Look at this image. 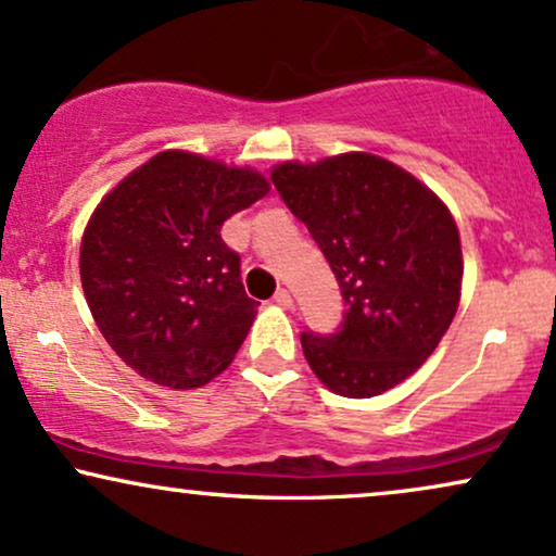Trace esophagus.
I'll list each match as a JSON object with an SVG mask.
<instances>
[{"label": "esophagus", "mask_w": 556, "mask_h": 556, "mask_svg": "<svg viewBox=\"0 0 556 556\" xmlns=\"http://www.w3.org/2000/svg\"><path fill=\"white\" fill-rule=\"evenodd\" d=\"M276 304L278 306H283V309H291L293 306V296L286 289H280L278 293H276Z\"/></svg>", "instance_id": "obj_1"}]
</instances>
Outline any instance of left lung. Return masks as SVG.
I'll use <instances>...</instances> for the list:
<instances>
[{"mask_svg": "<svg viewBox=\"0 0 556 556\" xmlns=\"http://www.w3.org/2000/svg\"><path fill=\"white\" fill-rule=\"evenodd\" d=\"M270 177L317 239L348 304L340 332L301 334L306 363L340 396L389 392L433 355L462 301V237L448 205L368 152L286 160Z\"/></svg>", "mask_w": 556, "mask_h": 556, "instance_id": "1", "label": "left lung"}]
</instances>
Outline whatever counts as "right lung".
Listing matches in <instances>:
<instances>
[{"mask_svg": "<svg viewBox=\"0 0 556 556\" xmlns=\"http://www.w3.org/2000/svg\"><path fill=\"white\" fill-rule=\"evenodd\" d=\"M270 193L252 167L164 149L98 203L79 244L94 325L143 379L195 389L229 368L257 317L222 224Z\"/></svg>", "mask_w": 556, "mask_h": 556, "instance_id": "1", "label": "right lung"}]
</instances>
